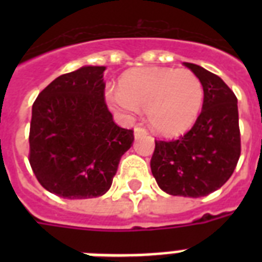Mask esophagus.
I'll return each mask as SVG.
<instances>
[{
    "mask_svg": "<svg viewBox=\"0 0 262 262\" xmlns=\"http://www.w3.org/2000/svg\"><path fill=\"white\" fill-rule=\"evenodd\" d=\"M148 130L143 126H136L135 127V137H141V136H147Z\"/></svg>",
    "mask_w": 262,
    "mask_h": 262,
    "instance_id": "esophagus-1",
    "label": "esophagus"
}]
</instances>
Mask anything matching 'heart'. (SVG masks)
Wrapping results in <instances>:
<instances>
[{"label": "heart", "mask_w": 262, "mask_h": 262, "mask_svg": "<svg viewBox=\"0 0 262 262\" xmlns=\"http://www.w3.org/2000/svg\"><path fill=\"white\" fill-rule=\"evenodd\" d=\"M204 100L200 79L187 69L136 68L119 80L118 92H108L107 102L119 114L147 110L152 129L174 136L187 130L199 117Z\"/></svg>", "instance_id": "obj_1"}]
</instances>
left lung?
Instances as JSON below:
<instances>
[{
	"mask_svg": "<svg viewBox=\"0 0 262 262\" xmlns=\"http://www.w3.org/2000/svg\"><path fill=\"white\" fill-rule=\"evenodd\" d=\"M204 88L203 110L177 140H155L152 175L171 195L204 197L227 182L241 156L238 102L228 85L207 69L185 62Z\"/></svg>",
	"mask_w": 262,
	"mask_h": 262,
	"instance_id": "left-lung-1",
	"label": "left lung"
}]
</instances>
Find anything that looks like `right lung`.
I'll return each mask as SVG.
<instances>
[{"label":"right lung","instance_id":"obj_1","mask_svg":"<svg viewBox=\"0 0 262 262\" xmlns=\"http://www.w3.org/2000/svg\"><path fill=\"white\" fill-rule=\"evenodd\" d=\"M104 67H83L51 81L32 104L30 160L46 190L69 200L110 189L133 129L119 127L104 100Z\"/></svg>","mask_w":262,"mask_h":262}]
</instances>
